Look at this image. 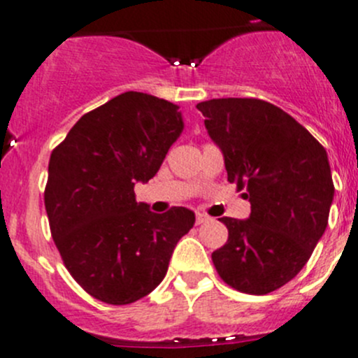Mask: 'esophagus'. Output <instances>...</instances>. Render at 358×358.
I'll return each mask as SVG.
<instances>
[{"mask_svg": "<svg viewBox=\"0 0 358 358\" xmlns=\"http://www.w3.org/2000/svg\"><path fill=\"white\" fill-rule=\"evenodd\" d=\"M211 218L208 217V215H204V213H197L196 215V224H206V222H210Z\"/></svg>", "mask_w": 358, "mask_h": 358, "instance_id": "esophagus-1", "label": "esophagus"}]
</instances>
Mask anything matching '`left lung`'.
Here are the masks:
<instances>
[{"mask_svg":"<svg viewBox=\"0 0 358 358\" xmlns=\"http://www.w3.org/2000/svg\"><path fill=\"white\" fill-rule=\"evenodd\" d=\"M197 110L224 154L227 180L252 204L246 220L220 218L229 238L211 260L232 289L273 292L303 269L327 227L334 199L327 152L294 117L262 99H210Z\"/></svg>","mask_w":358,"mask_h":358,"instance_id":"8db88e82","label":"left lung"}]
</instances>
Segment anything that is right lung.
Listing matches in <instances>:
<instances>
[{
  "instance_id": "right-lung-1",
  "label": "right lung",
  "mask_w": 358,
  "mask_h": 358,
  "mask_svg": "<svg viewBox=\"0 0 358 358\" xmlns=\"http://www.w3.org/2000/svg\"><path fill=\"white\" fill-rule=\"evenodd\" d=\"M182 131L178 106L129 91L85 113L52 150L45 187L52 238L94 299L120 306L148 296L192 229L194 211L152 213L134 196V183L154 178Z\"/></svg>"
}]
</instances>
